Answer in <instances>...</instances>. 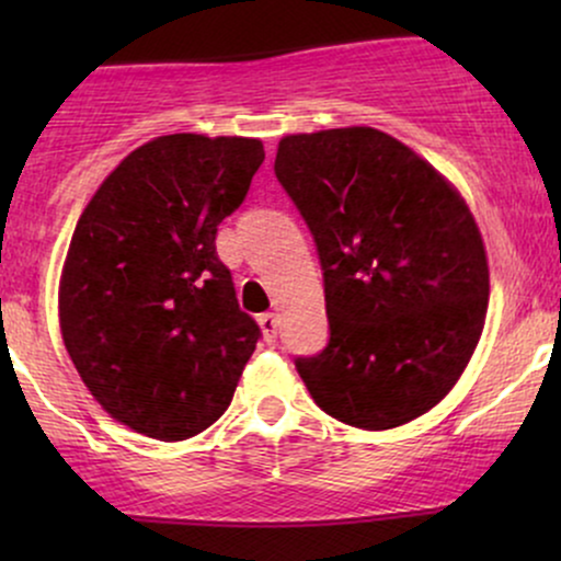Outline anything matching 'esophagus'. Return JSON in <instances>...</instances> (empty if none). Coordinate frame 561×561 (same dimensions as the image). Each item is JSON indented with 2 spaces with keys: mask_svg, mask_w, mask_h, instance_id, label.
I'll return each mask as SVG.
<instances>
[{
  "mask_svg": "<svg viewBox=\"0 0 561 561\" xmlns=\"http://www.w3.org/2000/svg\"><path fill=\"white\" fill-rule=\"evenodd\" d=\"M259 324L263 330V337H266V343H274L276 330H279V319H276V313H261Z\"/></svg>",
  "mask_w": 561,
  "mask_h": 561,
  "instance_id": "esophagus-1",
  "label": "esophagus"
}]
</instances>
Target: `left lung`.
Here are the masks:
<instances>
[{"instance_id": "1", "label": "left lung", "mask_w": 561, "mask_h": 561, "mask_svg": "<svg viewBox=\"0 0 561 561\" xmlns=\"http://www.w3.org/2000/svg\"><path fill=\"white\" fill-rule=\"evenodd\" d=\"M274 173L324 274L330 343L295 358L308 392L351 427L416 420L448 396L485 324V244L465 197L369 126L289 134Z\"/></svg>"}]
</instances>
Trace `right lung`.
Wrapping results in <instances>:
<instances>
[{"label": "right lung", "mask_w": 561, "mask_h": 561, "mask_svg": "<svg viewBox=\"0 0 561 561\" xmlns=\"http://www.w3.org/2000/svg\"><path fill=\"white\" fill-rule=\"evenodd\" d=\"M261 139L169 134L121 160L76 224L62 343L94 401L156 440L229 409L261 327L240 311L216 231L261 169Z\"/></svg>", "instance_id": "1"}]
</instances>
